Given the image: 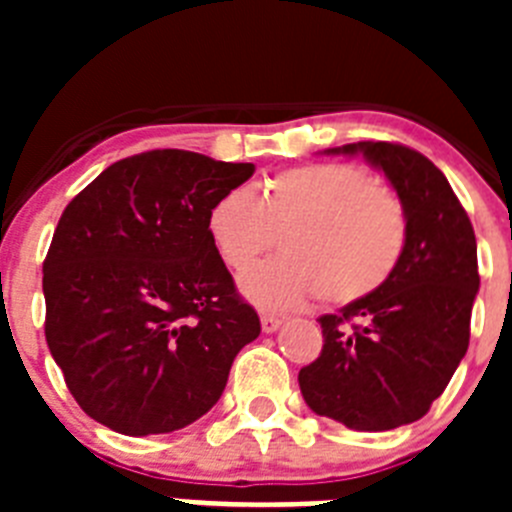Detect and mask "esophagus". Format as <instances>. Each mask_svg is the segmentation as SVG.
<instances>
[{
  "label": "esophagus",
  "mask_w": 512,
  "mask_h": 512,
  "mask_svg": "<svg viewBox=\"0 0 512 512\" xmlns=\"http://www.w3.org/2000/svg\"><path fill=\"white\" fill-rule=\"evenodd\" d=\"M279 325H282V318H279V315L261 312V328H264V333H274V330H279Z\"/></svg>",
  "instance_id": "esophagus-1"
}]
</instances>
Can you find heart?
<instances>
[{"mask_svg":"<svg viewBox=\"0 0 512 512\" xmlns=\"http://www.w3.org/2000/svg\"><path fill=\"white\" fill-rule=\"evenodd\" d=\"M282 233L284 256L243 279L269 310L312 295L348 305L374 295L397 269L408 238L405 207L384 184L348 164H307L271 176L248 194L225 192L207 215V235L235 274L251 269Z\"/></svg>","mask_w":512,"mask_h":512,"instance_id":"heart-1","label":"heart"}]
</instances>
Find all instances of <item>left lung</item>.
Returning <instances> with one entry per match:
<instances>
[{
    "label": "left lung",
    "mask_w": 512,
    "mask_h": 512,
    "mask_svg": "<svg viewBox=\"0 0 512 512\" xmlns=\"http://www.w3.org/2000/svg\"><path fill=\"white\" fill-rule=\"evenodd\" d=\"M328 153H361L384 171L405 207L408 238L374 295L320 318L323 351L297 379L312 413L354 431H392L431 410L467 354L477 238L443 171L423 153L387 140Z\"/></svg>",
    "instance_id": "left-lung-1"
}]
</instances>
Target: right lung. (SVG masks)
<instances>
[{"label":"right lung","mask_w":512,"mask_h":512,"mask_svg":"<svg viewBox=\"0 0 512 512\" xmlns=\"http://www.w3.org/2000/svg\"><path fill=\"white\" fill-rule=\"evenodd\" d=\"M253 171L164 148L107 166L66 205L43 261L45 341L89 418L151 436L220 400L261 323L207 215Z\"/></svg>","instance_id":"1"}]
</instances>
